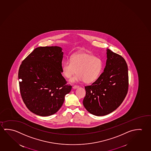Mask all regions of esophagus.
Listing matches in <instances>:
<instances>
[{
	"label": "esophagus",
	"instance_id": "34e87169",
	"mask_svg": "<svg viewBox=\"0 0 151 151\" xmlns=\"http://www.w3.org/2000/svg\"><path fill=\"white\" fill-rule=\"evenodd\" d=\"M79 87V86H78V85H74L73 86V89H76L77 88H78Z\"/></svg>",
	"mask_w": 151,
	"mask_h": 151
}]
</instances>
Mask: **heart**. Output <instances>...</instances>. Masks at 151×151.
<instances>
[{
  "label": "heart",
  "instance_id": "obj_1",
  "mask_svg": "<svg viewBox=\"0 0 151 151\" xmlns=\"http://www.w3.org/2000/svg\"><path fill=\"white\" fill-rule=\"evenodd\" d=\"M103 69V62L101 59L86 52H78L72 55L70 60H67L62 65V72L66 78L72 83L84 81L89 84L96 81Z\"/></svg>",
  "mask_w": 151,
  "mask_h": 151
}]
</instances>
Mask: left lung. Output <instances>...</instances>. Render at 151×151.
<instances>
[{"label": "left lung", "instance_id": "left-lung-1", "mask_svg": "<svg viewBox=\"0 0 151 151\" xmlns=\"http://www.w3.org/2000/svg\"><path fill=\"white\" fill-rule=\"evenodd\" d=\"M104 72L91 85L85 87L83 105L91 114L104 116L117 109L129 89L128 68L121 55L107 50Z\"/></svg>", "mask_w": 151, "mask_h": 151}]
</instances>
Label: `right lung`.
<instances>
[{"label": "right lung", "instance_id": "obj_1", "mask_svg": "<svg viewBox=\"0 0 151 151\" xmlns=\"http://www.w3.org/2000/svg\"><path fill=\"white\" fill-rule=\"evenodd\" d=\"M58 46L35 48L20 65V94L27 109L42 116L57 112L72 86L62 76L63 52Z\"/></svg>", "mask_w": 151, "mask_h": 151}]
</instances>
